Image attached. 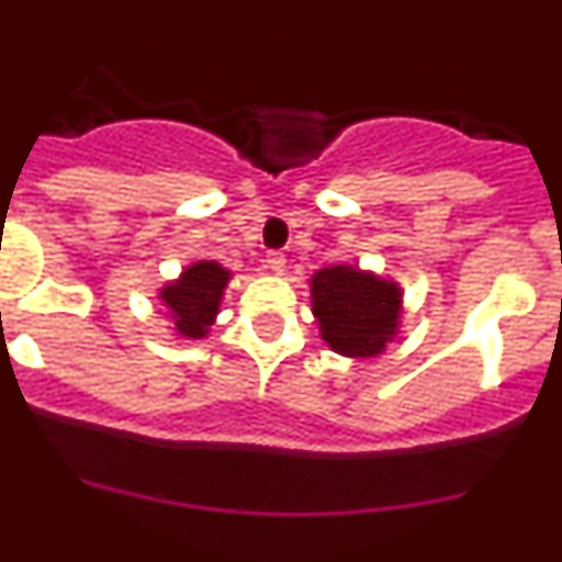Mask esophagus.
I'll use <instances>...</instances> for the list:
<instances>
[{"instance_id": "1", "label": "esophagus", "mask_w": 562, "mask_h": 562, "mask_svg": "<svg viewBox=\"0 0 562 562\" xmlns=\"http://www.w3.org/2000/svg\"><path fill=\"white\" fill-rule=\"evenodd\" d=\"M266 268L273 273L285 271V254L282 251H268L266 254Z\"/></svg>"}]
</instances>
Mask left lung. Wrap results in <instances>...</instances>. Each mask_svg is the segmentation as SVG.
Listing matches in <instances>:
<instances>
[{"mask_svg": "<svg viewBox=\"0 0 562 562\" xmlns=\"http://www.w3.org/2000/svg\"><path fill=\"white\" fill-rule=\"evenodd\" d=\"M397 282H385L353 266L323 268L311 277V303L319 334L337 353L376 357L385 351L400 319Z\"/></svg>", "mask_w": 562, "mask_h": 562, "instance_id": "8db88e82", "label": "left lung"}]
</instances>
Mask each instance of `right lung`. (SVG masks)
Listing matches in <instances>:
<instances>
[{
  "instance_id": "1",
  "label": "right lung",
  "mask_w": 562,
  "mask_h": 562,
  "mask_svg": "<svg viewBox=\"0 0 562 562\" xmlns=\"http://www.w3.org/2000/svg\"><path fill=\"white\" fill-rule=\"evenodd\" d=\"M228 280L231 273L220 262L202 259V262L186 268L177 282L159 291L162 303L171 311L173 328L182 337L200 339L209 334V325L214 323L216 311H220V300H223Z\"/></svg>"
}]
</instances>
